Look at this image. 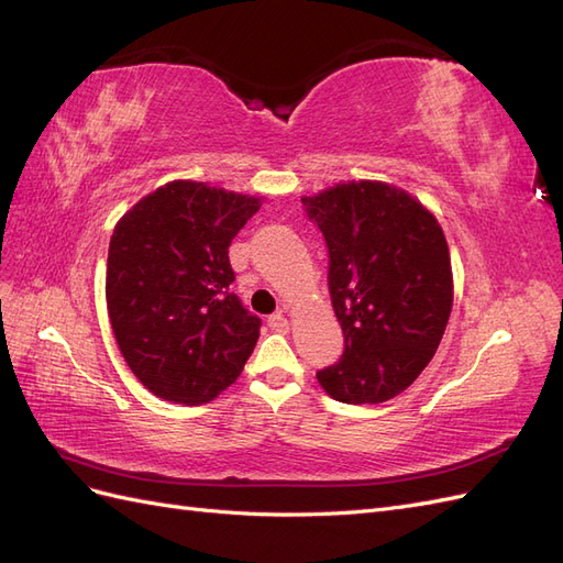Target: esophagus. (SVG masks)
<instances>
[{"label": "esophagus", "instance_id": "34e87169", "mask_svg": "<svg viewBox=\"0 0 563 563\" xmlns=\"http://www.w3.org/2000/svg\"><path fill=\"white\" fill-rule=\"evenodd\" d=\"M267 327L272 331H277V333H286L288 331V319L282 312H275V314L267 317Z\"/></svg>", "mask_w": 563, "mask_h": 563}]
</instances>
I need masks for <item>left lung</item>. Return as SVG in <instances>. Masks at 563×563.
Here are the masks:
<instances>
[{
	"mask_svg": "<svg viewBox=\"0 0 563 563\" xmlns=\"http://www.w3.org/2000/svg\"><path fill=\"white\" fill-rule=\"evenodd\" d=\"M302 207L329 249V291L345 350L317 371L335 401L380 404L411 385L446 331L453 275L446 236L411 195L340 183Z\"/></svg>",
	"mask_w": 563,
	"mask_h": 563,
	"instance_id": "1",
	"label": "left lung"
}]
</instances>
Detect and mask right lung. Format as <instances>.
<instances>
[{
  "label": "right lung",
  "instance_id": "add662e5",
  "mask_svg": "<svg viewBox=\"0 0 563 563\" xmlns=\"http://www.w3.org/2000/svg\"><path fill=\"white\" fill-rule=\"evenodd\" d=\"M261 199L174 180L119 220L106 298L117 345L152 395L207 404L230 387L261 335L232 294L228 249Z\"/></svg>",
  "mask_w": 563,
  "mask_h": 563
}]
</instances>
